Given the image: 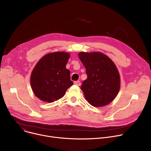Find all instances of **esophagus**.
I'll return each instance as SVG.
<instances>
[{
    "label": "esophagus",
    "mask_w": 151,
    "mask_h": 151,
    "mask_svg": "<svg viewBox=\"0 0 151 151\" xmlns=\"http://www.w3.org/2000/svg\"><path fill=\"white\" fill-rule=\"evenodd\" d=\"M74 84L76 85V86H81V82H80L79 81H75L74 82Z\"/></svg>",
    "instance_id": "34e87169"
}]
</instances>
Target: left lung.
<instances>
[{"instance_id": "8db88e82", "label": "left lung", "mask_w": 151, "mask_h": 151, "mask_svg": "<svg viewBox=\"0 0 151 151\" xmlns=\"http://www.w3.org/2000/svg\"><path fill=\"white\" fill-rule=\"evenodd\" d=\"M78 56L87 75L81 87L86 99L95 107L111 103L120 88L119 73L115 63L101 52H80Z\"/></svg>"}]
</instances>
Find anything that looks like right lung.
<instances>
[{"label": "right lung", "instance_id": "right-lung-1", "mask_svg": "<svg viewBox=\"0 0 151 151\" xmlns=\"http://www.w3.org/2000/svg\"><path fill=\"white\" fill-rule=\"evenodd\" d=\"M70 56V53L64 52L50 53L40 59L34 67L30 84L34 94L41 101H57L73 85L70 70L65 67Z\"/></svg>", "mask_w": 151, "mask_h": 151}]
</instances>
